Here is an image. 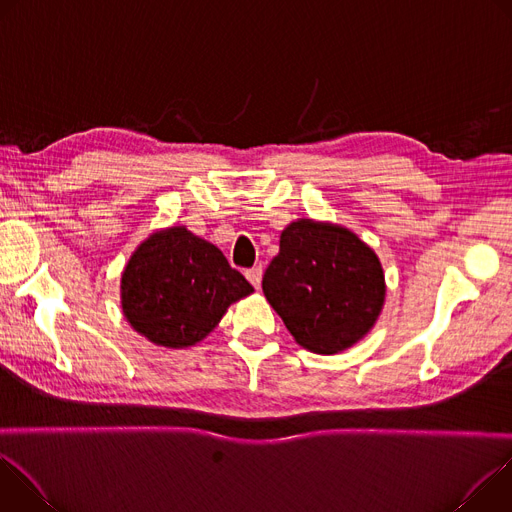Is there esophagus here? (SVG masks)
Listing matches in <instances>:
<instances>
[{"label": "esophagus", "mask_w": 512, "mask_h": 512, "mask_svg": "<svg viewBox=\"0 0 512 512\" xmlns=\"http://www.w3.org/2000/svg\"><path fill=\"white\" fill-rule=\"evenodd\" d=\"M247 279L251 281V285L255 287V289H259L261 287V277H263V267L261 265H257V267H251V269H247Z\"/></svg>", "instance_id": "esophagus-1"}]
</instances>
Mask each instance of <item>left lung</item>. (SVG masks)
<instances>
[{"mask_svg":"<svg viewBox=\"0 0 512 512\" xmlns=\"http://www.w3.org/2000/svg\"><path fill=\"white\" fill-rule=\"evenodd\" d=\"M263 294L298 344L336 354L377 322L385 275L375 251L354 233L302 218L281 233Z\"/></svg>","mask_w":512,"mask_h":512,"instance_id":"left-lung-1","label":"left lung"}]
</instances>
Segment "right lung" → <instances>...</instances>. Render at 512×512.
<instances>
[{
	"instance_id": "1",
	"label": "right lung",
	"mask_w": 512,
	"mask_h": 512,
	"mask_svg": "<svg viewBox=\"0 0 512 512\" xmlns=\"http://www.w3.org/2000/svg\"><path fill=\"white\" fill-rule=\"evenodd\" d=\"M251 291L221 249L174 227L154 233L131 255L121 277V306L141 336L184 348L202 340Z\"/></svg>"
}]
</instances>
